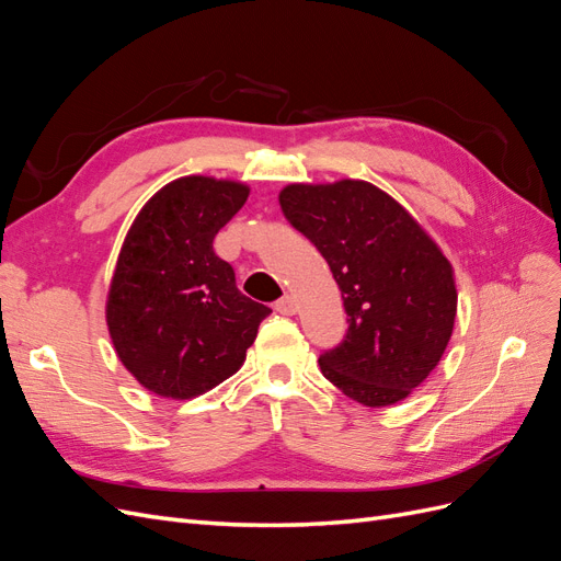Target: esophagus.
I'll return each mask as SVG.
<instances>
[{"instance_id": "34e87169", "label": "esophagus", "mask_w": 561, "mask_h": 561, "mask_svg": "<svg viewBox=\"0 0 561 561\" xmlns=\"http://www.w3.org/2000/svg\"><path fill=\"white\" fill-rule=\"evenodd\" d=\"M276 311L283 313V316H295V313H297V301H295V297L285 295L283 299H278V301H276Z\"/></svg>"}]
</instances>
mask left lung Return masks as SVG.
<instances>
[{
	"label": "left lung",
	"mask_w": 561,
	"mask_h": 561,
	"mask_svg": "<svg viewBox=\"0 0 561 561\" xmlns=\"http://www.w3.org/2000/svg\"><path fill=\"white\" fill-rule=\"evenodd\" d=\"M287 222L318 248L342 290L348 330L318 358L367 407L404 400L443 358L456 318L451 264L396 198L363 180L290 184Z\"/></svg>",
	"instance_id": "obj_1"
}]
</instances>
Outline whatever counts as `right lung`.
<instances>
[{
  "label": "right lung",
  "instance_id": "obj_1",
  "mask_svg": "<svg viewBox=\"0 0 561 561\" xmlns=\"http://www.w3.org/2000/svg\"><path fill=\"white\" fill-rule=\"evenodd\" d=\"M241 182L180 178L151 196L118 252L107 328L118 360L147 390L186 400L245 360L268 307L236 287L217 231L243 208Z\"/></svg>",
  "mask_w": 561,
  "mask_h": 561
}]
</instances>
